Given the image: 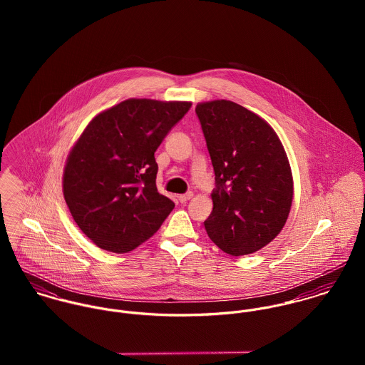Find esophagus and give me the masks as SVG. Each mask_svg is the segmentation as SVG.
I'll use <instances>...</instances> for the list:
<instances>
[{
	"label": "esophagus",
	"instance_id": "esophagus-1",
	"mask_svg": "<svg viewBox=\"0 0 365 365\" xmlns=\"http://www.w3.org/2000/svg\"><path fill=\"white\" fill-rule=\"evenodd\" d=\"M192 195H194L192 192H187V194H182V195H180V197H178V201H180L181 204H185L187 201H190V200L192 198Z\"/></svg>",
	"mask_w": 365,
	"mask_h": 365
}]
</instances>
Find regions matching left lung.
<instances>
[{
    "label": "left lung",
    "instance_id": "1",
    "mask_svg": "<svg viewBox=\"0 0 365 365\" xmlns=\"http://www.w3.org/2000/svg\"><path fill=\"white\" fill-rule=\"evenodd\" d=\"M216 187L204 222L209 239L230 256L252 255L284 227L294 184L288 157L274 129L242 105H197Z\"/></svg>",
    "mask_w": 365,
    "mask_h": 365
}]
</instances>
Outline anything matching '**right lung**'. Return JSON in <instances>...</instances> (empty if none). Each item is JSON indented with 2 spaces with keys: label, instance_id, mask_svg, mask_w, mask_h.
Here are the masks:
<instances>
[{
  "label": "right lung",
  "instance_id": "obj_1",
  "mask_svg": "<svg viewBox=\"0 0 365 365\" xmlns=\"http://www.w3.org/2000/svg\"><path fill=\"white\" fill-rule=\"evenodd\" d=\"M191 103L130 98L98 113L67 157L63 194L98 247L128 253L152 237L174 209L157 191L155 152Z\"/></svg>",
  "mask_w": 365,
  "mask_h": 365
}]
</instances>
